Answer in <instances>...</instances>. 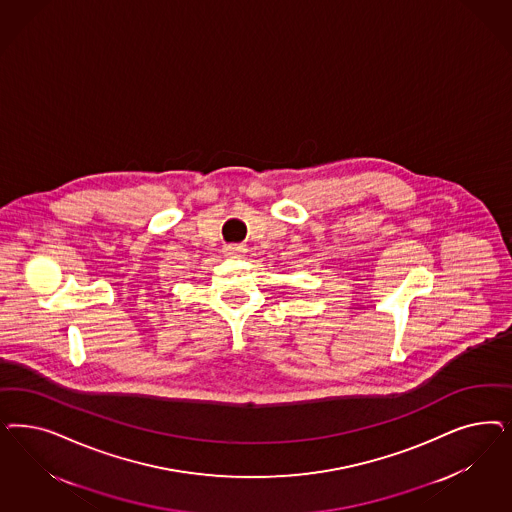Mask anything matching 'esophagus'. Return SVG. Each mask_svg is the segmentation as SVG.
I'll list each match as a JSON object with an SVG mask.
<instances>
[{
    "label": "esophagus",
    "instance_id": "esophagus-1",
    "mask_svg": "<svg viewBox=\"0 0 512 512\" xmlns=\"http://www.w3.org/2000/svg\"><path fill=\"white\" fill-rule=\"evenodd\" d=\"M245 252H247V247H245V245H239V243H231V245L224 247V254L230 256V258H239V256H243Z\"/></svg>",
    "mask_w": 512,
    "mask_h": 512
}]
</instances>
